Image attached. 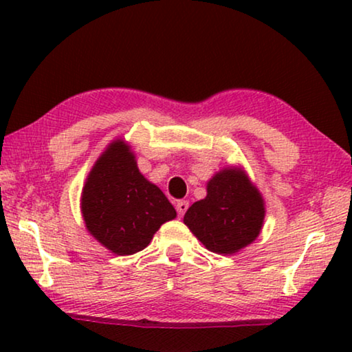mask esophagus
I'll return each instance as SVG.
<instances>
[{
	"label": "esophagus",
	"instance_id": "1",
	"mask_svg": "<svg viewBox=\"0 0 352 352\" xmlns=\"http://www.w3.org/2000/svg\"><path fill=\"white\" fill-rule=\"evenodd\" d=\"M187 208H189V201H187V200H179L176 204V211H177V214H179V216H184Z\"/></svg>",
	"mask_w": 352,
	"mask_h": 352
}]
</instances>
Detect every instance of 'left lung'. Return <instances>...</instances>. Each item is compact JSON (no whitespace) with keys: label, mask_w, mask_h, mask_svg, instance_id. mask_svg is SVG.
Returning a JSON list of instances; mask_svg holds the SVG:
<instances>
[{"label":"left lung","mask_w":352,"mask_h":352,"mask_svg":"<svg viewBox=\"0 0 352 352\" xmlns=\"http://www.w3.org/2000/svg\"><path fill=\"white\" fill-rule=\"evenodd\" d=\"M206 197L184 214V224L210 252L232 254L258 237L264 219L259 192L239 170H223L206 187Z\"/></svg>","instance_id":"obj_1"}]
</instances>
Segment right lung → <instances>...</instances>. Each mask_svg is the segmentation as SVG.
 Instances as JSON below:
<instances>
[{"mask_svg":"<svg viewBox=\"0 0 352 352\" xmlns=\"http://www.w3.org/2000/svg\"><path fill=\"white\" fill-rule=\"evenodd\" d=\"M86 228L115 254H133L176 218L165 194L138 170L123 141L110 144L89 173L81 195Z\"/></svg>","mask_w":352,"mask_h":352,"instance_id":"obj_1","label":"right lung"}]
</instances>
